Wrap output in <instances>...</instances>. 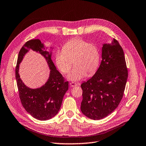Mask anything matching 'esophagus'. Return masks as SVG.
Wrapping results in <instances>:
<instances>
[{
  "mask_svg": "<svg viewBox=\"0 0 146 146\" xmlns=\"http://www.w3.org/2000/svg\"><path fill=\"white\" fill-rule=\"evenodd\" d=\"M70 86L71 87H76V86H77V84L76 83H74V82H70Z\"/></svg>",
  "mask_w": 146,
  "mask_h": 146,
  "instance_id": "obj_1",
  "label": "esophagus"
}]
</instances>
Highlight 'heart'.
I'll list each match as a JSON object with an SVG mask.
<instances>
[{
  "label": "heart",
  "mask_w": 146,
  "mask_h": 146,
  "mask_svg": "<svg viewBox=\"0 0 146 146\" xmlns=\"http://www.w3.org/2000/svg\"><path fill=\"white\" fill-rule=\"evenodd\" d=\"M100 61L98 47L80 38H74L64 44L63 50H57L55 55L56 66L60 71L67 73L73 64L74 68L68 74L67 79L79 81L98 70Z\"/></svg>",
  "instance_id": "b5f03b06"
}]
</instances>
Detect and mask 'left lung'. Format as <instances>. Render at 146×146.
<instances>
[{
    "label": "left lung",
    "instance_id": "left-lung-1",
    "mask_svg": "<svg viewBox=\"0 0 146 146\" xmlns=\"http://www.w3.org/2000/svg\"><path fill=\"white\" fill-rule=\"evenodd\" d=\"M127 76L125 55L119 43L115 39L104 43L98 70L80 85L83 91L80 106L82 114L94 120L110 115L120 103Z\"/></svg>",
    "mask_w": 146,
    "mask_h": 146
}]
</instances>
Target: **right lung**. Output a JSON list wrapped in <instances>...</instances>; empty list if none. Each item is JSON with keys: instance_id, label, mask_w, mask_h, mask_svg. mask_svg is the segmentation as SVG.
<instances>
[{"instance_id": "right-lung-1", "label": "right lung", "mask_w": 146, "mask_h": 146, "mask_svg": "<svg viewBox=\"0 0 146 146\" xmlns=\"http://www.w3.org/2000/svg\"><path fill=\"white\" fill-rule=\"evenodd\" d=\"M47 51L44 44L39 39L27 41L20 49L15 68L19 97L23 106L29 114L37 120H47L55 117L60 110L64 96L68 89V82L64 81L61 74L56 69L52 60V50ZM30 50L44 57L50 69V77L41 87L31 89L21 79L18 72L19 64L25 54Z\"/></svg>"}]
</instances>
